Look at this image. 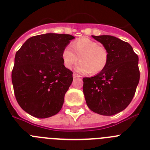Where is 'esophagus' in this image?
Segmentation results:
<instances>
[{"mask_svg": "<svg viewBox=\"0 0 150 150\" xmlns=\"http://www.w3.org/2000/svg\"><path fill=\"white\" fill-rule=\"evenodd\" d=\"M73 77L74 78H79V77H82L80 75H79V74H76V73H74V74H73Z\"/></svg>", "mask_w": 150, "mask_h": 150, "instance_id": "esophagus-1", "label": "esophagus"}]
</instances>
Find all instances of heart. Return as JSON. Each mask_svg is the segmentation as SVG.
<instances>
[{
    "mask_svg": "<svg viewBox=\"0 0 150 150\" xmlns=\"http://www.w3.org/2000/svg\"><path fill=\"white\" fill-rule=\"evenodd\" d=\"M72 50H71V49ZM62 61L66 68L71 69L80 61L76 69L81 74H98L107 67L109 52L104 46L88 38H81L73 41L70 46H66L62 53Z\"/></svg>",
    "mask_w": 150,
    "mask_h": 150,
    "instance_id": "heart-1",
    "label": "heart"
}]
</instances>
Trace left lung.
I'll return each instance as SVG.
<instances>
[{
	"label": "left lung",
	"mask_w": 150,
	"mask_h": 150,
	"mask_svg": "<svg viewBox=\"0 0 150 150\" xmlns=\"http://www.w3.org/2000/svg\"><path fill=\"white\" fill-rule=\"evenodd\" d=\"M92 38L104 45L109 60L104 71L93 77H84L83 93L93 112L112 116L129 105L139 80L138 56L127 42L110 35Z\"/></svg>",
	"instance_id": "obj_1"
}]
</instances>
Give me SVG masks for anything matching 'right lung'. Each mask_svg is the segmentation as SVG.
I'll return each mask as SVG.
<instances>
[{"mask_svg":"<svg viewBox=\"0 0 150 150\" xmlns=\"http://www.w3.org/2000/svg\"><path fill=\"white\" fill-rule=\"evenodd\" d=\"M74 38L52 33L34 36L16 52L12 71L14 94L31 116L48 118L62 109L73 81V72L64 65L62 53Z\"/></svg>","mask_w":150,"mask_h":150,"instance_id":"right-lung-1","label":"right lung"}]
</instances>
